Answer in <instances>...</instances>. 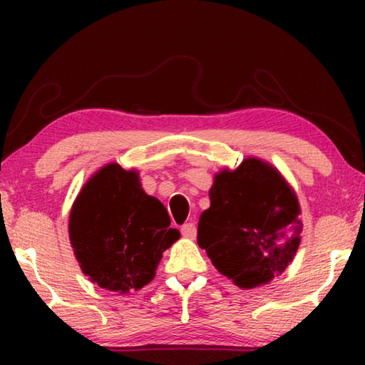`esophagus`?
I'll use <instances>...</instances> for the list:
<instances>
[{
	"mask_svg": "<svg viewBox=\"0 0 365 365\" xmlns=\"http://www.w3.org/2000/svg\"><path fill=\"white\" fill-rule=\"evenodd\" d=\"M181 234L187 239H194V237H196V226H194L192 222L184 224V226L181 227Z\"/></svg>",
	"mask_w": 365,
	"mask_h": 365,
	"instance_id": "34e87169",
	"label": "esophagus"
}]
</instances>
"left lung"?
Masks as SVG:
<instances>
[{"instance_id": "left-lung-1", "label": "left lung", "mask_w": 365, "mask_h": 365, "mask_svg": "<svg viewBox=\"0 0 365 365\" xmlns=\"http://www.w3.org/2000/svg\"><path fill=\"white\" fill-rule=\"evenodd\" d=\"M199 217L197 244L222 276L241 289L271 282L286 271L301 244L297 196L277 168L246 158L224 168Z\"/></svg>"}]
</instances>
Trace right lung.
Wrapping results in <instances>:
<instances>
[{"mask_svg":"<svg viewBox=\"0 0 365 365\" xmlns=\"http://www.w3.org/2000/svg\"><path fill=\"white\" fill-rule=\"evenodd\" d=\"M168 209L144 192L136 169L109 163L88 179L69 212V242L84 276L129 294L156 276L163 252L181 237Z\"/></svg>","mask_w":365,"mask_h":365,"instance_id":"obj_1","label":"right lung"}]
</instances>
